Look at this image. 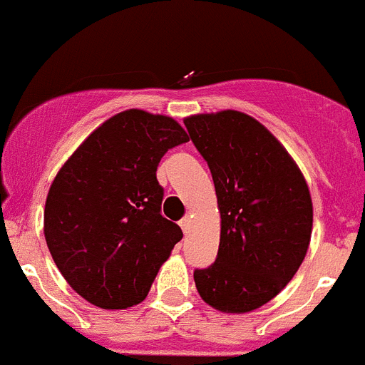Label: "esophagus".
I'll list each match as a JSON object with an SVG mask.
<instances>
[{
  "mask_svg": "<svg viewBox=\"0 0 365 365\" xmlns=\"http://www.w3.org/2000/svg\"><path fill=\"white\" fill-rule=\"evenodd\" d=\"M180 227L183 230V233H187V231H189V227H191V218L183 217L182 220H180Z\"/></svg>",
  "mask_w": 365,
  "mask_h": 365,
  "instance_id": "1",
  "label": "esophagus"
}]
</instances>
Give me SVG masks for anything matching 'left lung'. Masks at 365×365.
Listing matches in <instances>:
<instances>
[{"label":"left lung","mask_w":365,"mask_h":365,"mask_svg":"<svg viewBox=\"0 0 365 365\" xmlns=\"http://www.w3.org/2000/svg\"><path fill=\"white\" fill-rule=\"evenodd\" d=\"M207 161L220 209L217 261L195 270L202 299L252 312L296 275L312 233V200L296 161L270 130L237 110L183 119Z\"/></svg>","instance_id":"1"}]
</instances>
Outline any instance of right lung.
<instances>
[{"label": "right lung", "instance_id": "add662e5", "mask_svg": "<svg viewBox=\"0 0 365 365\" xmlns=\"http://www.w3.org/2000/svg\"><path fill=\"white\" fill-rule=\"evenodd\" d=\"M189 135L173 117L126 110L93 130L62 165L47 192L43 233L69 287L101 309L147 297L183 237L161 215L156 170Z\"/></svg>", "mask_w": 365, "mask_h": 365}]
</instances>
